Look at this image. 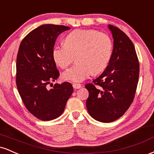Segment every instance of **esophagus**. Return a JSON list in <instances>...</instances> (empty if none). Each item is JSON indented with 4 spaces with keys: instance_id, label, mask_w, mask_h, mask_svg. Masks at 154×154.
<instances>
[{
    "instance_id": "34e87169",
    "label": "esophagus",
    "mask_w": 154,
    "mask_h": 154,
    "mask_svg": "<svg viewBox=\"0 0 154 154\" xmlns=\"http://www.w3.org/2000/svg\"><path fill=\"white\" fill-rule=\"evenodd\" d=\"M72 86H73V88L75 89H79V88L82 87V85L80 84H78V83H73Z\"/></svg>"
}]
</instances>
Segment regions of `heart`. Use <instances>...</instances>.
I'll return each mask as SVG.
<instances>
[{"label": "heart", "mask_w": 154, "mask_h": 154, "mask_svg": "<svg viewBox=\"0 0 154 154\" xmlns=\"http://www.w3.org/2000/svg\"><path fill=\"white\" fill-rule=\"evenodd\" d=\"M64 45L53 48L52 56L56 64L66 69L77 62L63 74L65 80L81 82L92 74L103 72L110 61L112 42L109 35L94 29H76L63 39Z\"/></svg>", "instance_id": "b5f03b06"}]
</instances>
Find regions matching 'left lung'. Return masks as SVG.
<instances>
[{
	"instance_id": "obj_1",
	"label": "left lung",
	"mask_w": 154,
	"mask_h": 154,
	"mask_svg": "<svg viewBox=\"0 0 154 154\" xmlns=\"http://www.w3.org/2000/svg\"><path fill=\"white\" fill-rule=\"evenodd\" d=\"M109 28L114 38L110 61L99 77L85 85L89 97L86 106L93 119L111 122L126 112L135 98L140 65L133 43L115 26Z\"/></svg>"
}]
</instances>
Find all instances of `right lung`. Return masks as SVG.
Listing matches in <instances>:
<instances>
[{"instance_id": "add662e5", "label": "right lung", "mask_w": 154, "mask_h": 154, "mask_svg": "<svg viewBox=\"0 0 154 154\" xmlns=\"http://www.w3.org/2000/svg\"><path fill=\"white\" fill-rule=\"evenodd\" d=\"M69 29L63 25L43 24L31 31L19 45L17 89L26 109L43 121L61 116L73 93L72 84L67 82L55 84L51 90L47 88L60 75L52 56L55 42L61 32Z\"/></svg>"}]
</instances>
